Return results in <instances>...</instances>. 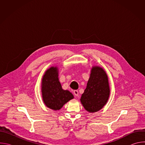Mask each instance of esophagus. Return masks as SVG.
I'll use <instances>...</instances> for the list:
<instances>
[{
	"label": "esophagus",
	"instance_id": "34e87169",
	"mask_svg": "<svg viewBox=\"0 0 145 145\" xmlns=\"http://www.w3.org/2000/svg\"><path fill=\"white\" fill-rule=\"evenodd\" d=\"M73 93H74V95L75 97L78 96V92L77 90H74V91H73Z\"/></svg>",
	"mask_w": 145,
	"mask_h": 145
}]
</instances>
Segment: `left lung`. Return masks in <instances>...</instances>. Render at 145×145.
Segmentation results:
<instances>
[{"label": "left lung", "mask_w": 145, "mask_h": 145, "mask_svg": "<svg viewBox=\"0 0 145 145\" xmlns=\"http://www.w3.org/2000/svg\"><path fill=\"white\" fill-rule=\"evenodd\" d=\"M110 93L106 72L100 67H93L87 88L80 99L81 104L89 112H97L106 105Z\"/></svg>", "instance_id": "left-lung-1"}]
</instances>
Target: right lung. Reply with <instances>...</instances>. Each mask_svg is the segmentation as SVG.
I'll use <instances>...</instances> for the list:
<instances>
[{
	"label": "right lung",
	"mask_w": 145,
	"mask_h": 145,
	"mask_svg": "<svg viewBox=\"0 0 145 145\" xmlns=\"http://www.w3.org/2000/svg\"><path fill=\"white\" fill-rule=\"evenodd\" d=\"M41 87L45 105L53 110H60L65 103L74 98L71 92L62 88L57 67H52L45 72L42 79Z\"/></svg>",
	"instance_id": "obj_1"
}]
</instances>
